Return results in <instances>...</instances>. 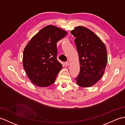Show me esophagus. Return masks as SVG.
<instances>
[{"mask_svg": "<svg viewBox=\"0 0 125 125\" xmlns=\"http://www.w3.org/2000/svg\"><path fill=\"white\" fill-rule=\"evenodd\" d=\"M65 66H66V67H68V66L69 65L70 63H69V62H68V61H67V62H65Z\"/></svg>", "mask_w": 125, "mask_h": 125, "instance_id": "1", "label": "esophagus"}]
</instances>
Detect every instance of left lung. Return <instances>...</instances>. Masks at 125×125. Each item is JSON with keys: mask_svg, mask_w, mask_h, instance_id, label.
<instances>
[{"mask_svg": "<svg viewBox=\"0 0 125 125\" xmlns=\"http://www.w3.org/2000/svg\"><path fill=\"white\" fill-rule=\"evenodd\" d=\"M79 55L80 72L75 79L83 87L92 86L102 77L107 62L105 45L89 29L78 26L71 31Z\"/></svg>", "mask_w": 125, "mask_h": 125, "instance_id": "obj_1", "label": "left lung"}]
</instances>
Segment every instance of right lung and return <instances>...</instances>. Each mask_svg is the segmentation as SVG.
<instances>
[{
    "label": "right lung",
    "instance_id": "obj_1",
    "mask_svg": "<svg viewBox=\"0 0 125 125\" xmlns=\"http://www.w3.org/2000/svg\"><path fill=\"white\" fill-rule=\"evenodd\" d=\"M67 31L52 25L44 27L35 34L25 47L23 67L28 78L39 87L55 82L62 65L57 60V43Z\"/></svg>",
    "mask_w": 125,
    "mask_h": 125
}]
</instances>
